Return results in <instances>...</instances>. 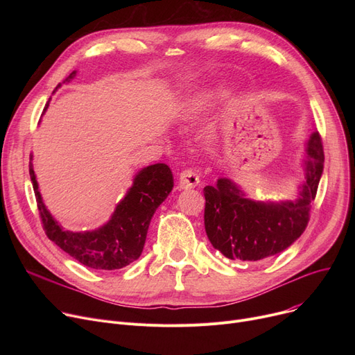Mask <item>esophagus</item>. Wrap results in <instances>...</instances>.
<instances>
[{
    "instance_id": "esophagus-1",
    "label": "esophagus",
    "mask_w": 355,
    "mask_h": 355,
    "mask_svg": "<svg viewBox=\"0 0 355 355\" xmlns=\"http://www.w3.org/2000/svg\"><path fill=\"white\" fill-rule=\"evenodd\" d=\"M200 182V175L191 170V168H187V170H182L178 177V187L181 190H189L197 187Z\"/></svg>"
}]
</instances>
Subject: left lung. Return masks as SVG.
I'll return each mask as SVG.
<instances>
[{"instance_id":"1","label":"left lung","mask_w":355,"mask_h":355,"mask_svg":"<svg viewBox=\"0 0 355 355\" xmlns=\"http://www.w3.org/2000/svg\"><path fill=\"white\" fill-rule=\"evenodd\" d=\"M305 181L291 201H254L229 178L204 187V226L214 249L229 259L263 260L288 249L308 226L311 204L324 171V148L318 132L306 145Z\"/></svg>"}]
</instances>
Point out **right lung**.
Wrapping results in <instances>:
<instances>
[{"mask_svg": "<svg viewBox=\"0 0 355 355\" xmlns=\"http://www.w3.org/2000/svg\"><path fill=\"white\" fill-rule=\"evenodd\" d=\"M74 76L76 71H71L64 82ZM30 178L47 237L78 262L95 270L122 269L141 256L149 223L174 187L173 173L166 164L145 166L135 175L132 187L106 225L92 232H70L64 230L46 209L31 162Z\"/></svg>", "mask_w": 355, "mask_h": 355, "instance_id": "right-lung-1", "label": "right lung"}]
</instances>
